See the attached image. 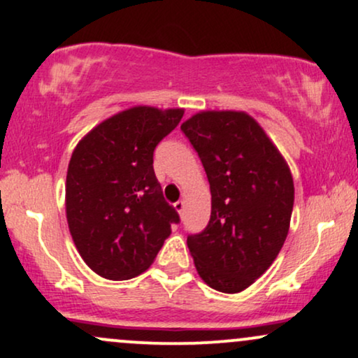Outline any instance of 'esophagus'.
<instances>
[{
    "label": "esophagus",
    "instance_id": "esophagus-1",
    "mask_svg": "<svg viewBox=\"0 0 358 358\" xmlns=\"http://www.w3.org/2000/svg\"><path fill=\"white\" fill-rule=\"evenodd\" d=\"M173 206H175V210H176V211H178V213H180V215H182V213H183V210H185V201H183V200L176 201Z\"/></svg>",
    "mask_w": 358,
    "mask_h": 358
}]
</instances>
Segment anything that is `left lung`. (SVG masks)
Segmentation results:
<instances>
[{"instance_id":"left-lung-1","label":"left lung","mask_w":358,"mask_h":358,"mask_svg":"<svg viewBox=\"0 0 358 358\" xmlns=\"http://www.w3.org/2000/svg\"><path fill=\"white\" fill-rule=\"evenodd\" d=\"M211 192V216L187 244L208 286L236 294L269 269L286 241L294 180L286 158L243 110H201L182 124Z\"/></svg>"}]
</instances>
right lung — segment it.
Wrapping results in <instances>:
<instances>
[{
    "instance_id": "1",
    "label": "right lung",
    "mask_w": 358,
    "mask_h": 358,
    "mask_svg": "<svg viewBox=\"0 0 358 358\" xmlns=\"http://www.w3.org/2000/svg\"><path fill=\"white\" fill-rule=\"evenodd\" d=\"M185 108L135 106L84 135L71 155L66 216L80 257L106 279L150 268L178 223L153 171V150Z\"/></svg>"
}]
</instances>
